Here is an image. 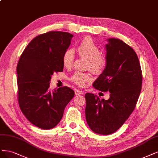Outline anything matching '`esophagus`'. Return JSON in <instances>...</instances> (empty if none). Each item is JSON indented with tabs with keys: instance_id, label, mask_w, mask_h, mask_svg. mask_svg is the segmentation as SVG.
I'll return each mask as SVG.
<instances>
[{
	"instance_id": "34e87169",
	"label": "esophagus",
	"mask_w": 158,
	"mask_h": 158,
	"mask_svg": "<svg viewBox=\"0 0 158 158\" xmlns=\"http://www.w3.org/2000/svg\"><path fill=\"white\" fill-rule=\"evenodd\" d=\"M75 95H81V94H84L83 91L81 90H80V89H75Z\"/></svg>"
}]
</instances>
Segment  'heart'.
Listing matches in <instances>:
<instances>
[{"label":"heart","instance_id":"heart-1","mask_svg":"<svg viewBox=\"0 0 158 158\" xmlns=\"http://www.w3.org/2000/svg\"><path fill=\"white\" fill-rule=\"evenodd\" d=\"M77 52L80 57L88 59V67L92 73L100 74L105 69L107 65V59L105 56L100 55V48L90 37H85L81 41L77 46ZM74 61V51L71 49H68L63 55L62 61L63 66L67 69L72 67ZM70 80L77 85L83 87L87 82L91 81L92 78L89 74L78 71L70 77Z\"/></svg>","mask_w":158,"mask_h":158}]
</instances>
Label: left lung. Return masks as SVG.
Here are the masks:
<instances>
[{"instance_id": "1", "label": "left lung", "mask_w": 158, "mask_h": 158, "mask_svg": "<svg viewBox=\"0 0 158 158\" xmlns=\"http://www.w3.org/2000/svg\"><path fill=\"white\" fill-rule=\"evenodd\" d=\"M107 65L94 81L96 89L110 93L108 100L92 94L85 95V118L94 132L110 135L122 126L137 105L143 75L137 53L124 42L108 39Z\"/></svg>"}]
</instances>
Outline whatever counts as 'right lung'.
Listing matches in <instances>:
<instances>
[{
  "label": "right lung",
  "instance_id": "right-lung-1",
  "mask_svg": "<svg viewBox=\"0 0 158 158\" xmlns=\"http://www.w3.org/2000/svg\"><path fill=\"white\" fill-rule=\"evenodd\" d=\"M73 36L69 32L50 31L34 38L21 54L17 66L20 109L34 126L55 127L74 91L64 86L53 91L50 81L53 73L63 72L62 57Z\"/></svg>",
  "mask_w": 158,
  "mask_h": 158
}]
</instances>
